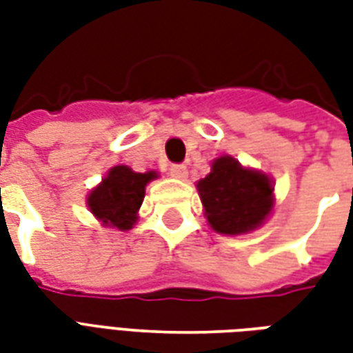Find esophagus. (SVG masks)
<instances>
[{
	"instance_id": "34e87169",
	"label": "esophagus",
	"mask_w": 353,
	"mask_h": 353,
	"mask_svg": "<svg viewBox=\"0 0 353 353\" xmlns=\"http://www.w3.org/2000/svg\"><path fill=\"white\" fill-rule=\"evenodd\" d=\"M170 176L176 177V179H185L187 177V168H185L183 164H174L170 168Z\"/></svg>"
}]
</instances>
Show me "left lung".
Wrapping results in <instances>:
<instances>
[{
  "label": "left lung",
  "mask_w": 353,
  "mask_h": 353,
  "mask_svg": "<svg viewBox=\"0 0 353 353\" xmlns=\"http://www.w3.org/2000/svg\"><path fill=\"white\" fill-rule=\"evenodd\" d=\"M208 225L227 236L259 229L274 210V181L265 172L242 166L223 154L212 162L204 179L196 181Z\"/></svg>",
  "instance_id": "8db88e82"
}]
</instances>
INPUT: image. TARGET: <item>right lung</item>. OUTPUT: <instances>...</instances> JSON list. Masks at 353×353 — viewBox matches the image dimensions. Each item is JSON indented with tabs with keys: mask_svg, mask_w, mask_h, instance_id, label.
<instances>
[{
	"mask_svg": "<svg viewBox=\"0 0 353 353\" xmlns=\"http://www.w3.org/2000/svg\"><path fill=\"white\" fill-rule=\"evenodd\" d=\"M159 172H134L124 164L113 166L100 183L87 194L90 214L111 229L130 230L138 223V212L145 199V187Z\"/></svg>",
	"mask_w": 353,
	"mask_h": 353,
	"instance_id": "add662e5",
	"label": "right lung"
}]
</instances>
